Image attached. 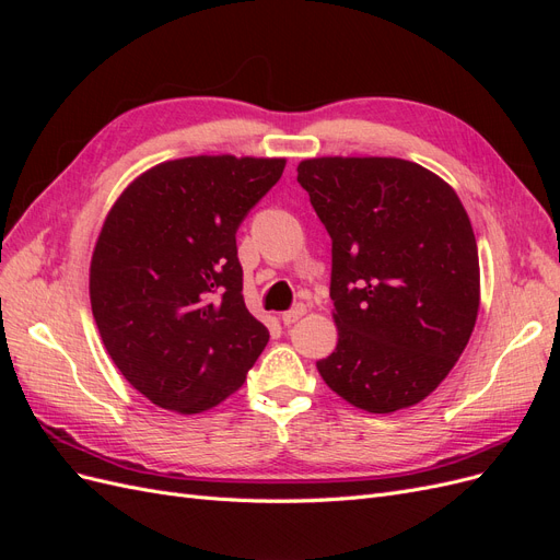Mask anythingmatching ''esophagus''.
Wrapping results in <instances>:
<instances>
[{
    "label": "esophagus",
    "instance_id": "obj_1",
    "mask_svg": "<svg viewBox=\"0 0 560 560\" xmlns=\"http://www.w3.org/2000/svg\"><path fill=\"white\" fill-rule=\"evenodd\" d=\"M303 315H306V306H301V303H299V306H294V308H290L287 313H282V322H284L287 327H290V325H294L296 319H301Z\"/></svg>",
    "mask_w": 560,
    "mask_h": 560
}]
</instances>
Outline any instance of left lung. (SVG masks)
Instances as JSON below:
<instances>
[{
	"mask_svg": "<svg viewBox=\"0 0 560 560\" xmlns=\"http://www.w3.org/2000/svg\"><path fill=\"white\" fill-rule=\"evenodd\" d=\"M299 184L331 238L336 350L319 376L358 409L425 399L479 313V252L451 186L401 159H308Z\"/></svg>",
	"mask_w": 560,
	"mask_h": 560,
	"instance_id": "obj_1",
	"label": "left lung"
}]
</instances>
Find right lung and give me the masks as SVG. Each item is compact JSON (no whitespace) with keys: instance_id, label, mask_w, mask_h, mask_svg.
Instances as JSON below:
<instances>
[{"instance_id":"right-lung-1","label":"right lung","mask_w":560,"mask_h":560,"mask_svg":"<svg viewBox=\"0 0 560 560\" xmlns=\"http://www.w3.org/2000/svg\"><path fill=\"white\" fill-rule=\"evenodd\" d=\"M282 171L284 159L167 161L109 210L91 261L93 317L118 371L161 409H212L266 348L235 231Z\"/></svg>"}]
</instances>
